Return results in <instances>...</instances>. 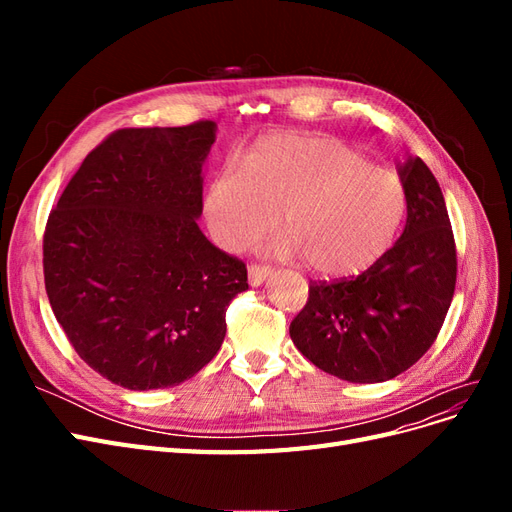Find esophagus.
Instances as JSON below:
<instances>
[{
  "label": "esophagus",
  "mask_w": 512,
  "mask_h": 512,
  "mask_svg": "<svg viewBox=\"0 0 512 512\" xmlns=\"http://www.w3.org/2000/svg\"><path fill=\"white\" fill-rule=\"evenodd\" d=\"M269 275H271V267H267V265H254L252 262V265L247 267V280H250L252 286H260Z\"/></svg>",
  "instance_id": "1"
}]
</instances>
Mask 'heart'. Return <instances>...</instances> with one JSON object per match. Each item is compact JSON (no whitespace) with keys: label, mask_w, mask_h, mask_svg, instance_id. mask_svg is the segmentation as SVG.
<instances>
[{"label":"heart","mask_w":512,"mask_h":512,"mask_svg":"<svg viewBox=\"0 0 512 512\" xmlns=\"http://www.w3.org/2000/svg\"><path fill=\"white\" fill-rule=\"evenodd\" d=\"M211 239L239 252L286 220L282 254H301L324 277L363 273L389 250L406 213V190L391 170L329 136L273 134L247 164L228 160L207 185Z\"/></svg>","instance_id":"heart-1"}]
</instances>
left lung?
Segmentation results:
<instances>
[{
	"label": "left lung",
	"mask_w": 512,
	"mask_h": 512,
	"mask_svg": "<svg viewBox=\"0 0 512 512\" xmlns=\"http://www.w3.org/2000/svg\"><path fill=\"white\" fill-rule=\"evenodd\" d=\"M406 228L356 277L309 282L290 337L305 359L348 382H384L436 342L457 282V250L440 185L421 158L399 166Z\"/></svg>",
	"instance_id": "1"
}]
</instances>
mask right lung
<instances>
[{
    "label": "right lung",
    "mask_w": 512,
    "mask_h": 512,
    "mask_svg": "<svg viewBox=\"0 0 512 512\" xmlns=\"http://www.w3.org/2000/svg\"><path fill=\"white\" fill-rule=\"evenodd\" d=\"M215 123L123 128L68 181L44 228V286L76 354L130 391L198 374L247 288L243 260L196 218Z\"/></svg>",
    "instance_id": "right-lung-1"
}]
</instances>
